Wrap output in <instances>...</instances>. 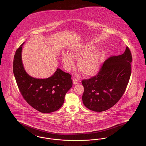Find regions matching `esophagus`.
Returning <instances> with one entry per match:
<instances>
[{
	"label": "esophagus",
	"mask_w": 146,
	"mask_h": 146,
	"mask_svg": "<svg viewBox=\"0 0 146 146\" xmlns=\"http://www.w3.org/2000/svg\"><path fill=\"white\" fill-rule=\"evenodd\" d=\"M73 82L74 84H76L79 83V80L78 79H76V78H74V79H73Z\"/></svg>",
	"instance_id": "34e87169"
}]
</instances>
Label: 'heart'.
<instances>
[{"mask_svg":"<svg viewBox=\"0 0 146 146\" xmlns=\"http://www.w3.org/2000/svg\"><path fill=\"white\" fill-rule=\"evenodd\" d=\"M96 47L92 44L79 45L72 49V54L76 58L80 57L78 62L79 70L85 76L95 74L101 67L104 57L103 51L92 52ZM62 61L64 67L67 70H71L74 66L73 57L68 53L62 55Z\"/></svg>","mask_w":146,"mask_h":146,"instance_id":"b5f03b06","label":"heart"}]
</instances>
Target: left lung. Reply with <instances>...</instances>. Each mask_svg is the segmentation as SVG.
I'll return each mask as SVG.
<instances>
[{
	"label": "left lung",
	"instance_id": "8db88e82",
	"mask_svg": "<svg viewBox=\"0 0 146 146\" xmlns=\"http://www.w3.org/2000/svg\"><path fill=\"white\" fill-rule=\"evenodd\" d=\"M132 57L126 46L124 53L111 56L104 61L95 76L83 79L82 100L93 111H106L116 104L124 94L131 73Z\"/></svg>",
	"mask_w": 146,
	"mask_h": 146
}]
</instances>
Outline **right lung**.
I'll list each match as a JSON object with an SVG mask.
<instances>
[{"instance_id": "add662e5", "label": "right lung", "mask_w": 146, "mask_h": 146, "mask_svg": "<svg viewBox=\"0 0 146 146\" xmlns=\"http://www.w3.org/2000/svg\"><path fill=\"white\" fill-rule=\"evenodd\" d=\"M23 44L16 51L13 62L14 76L22 97L40 112L48 113L58 110L63 104L66 94L72 86V76L57 68L53 76L46 79L29 76L22 62Z\"/></svg>"}]
</instances>
